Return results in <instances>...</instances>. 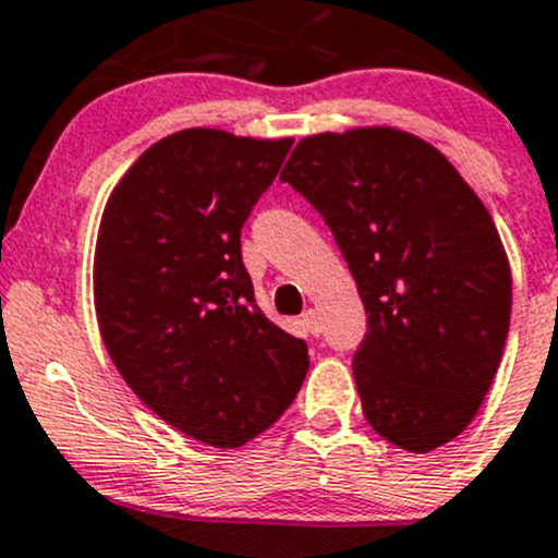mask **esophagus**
Wrapping results in <instances>:
<instances>
[{
  "instance_id": "obj_1",
  "label": "esophagus",
  "mask_w": 558,
  "mask_h": 558,
  "mask_svg": "<svg viewBox=\"0 0 558 558\" xmlns=\"http://www.w3.org/2000/svg\"><path fill=\"white\" fill-rule=\"evenodd\" d=\"M303 322H306V327L312 332H322V317L317 308H306V312H303Z\"/></svg>"
}]
</instances>
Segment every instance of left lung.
<instances>
[{
	"label": "left lung",
	"mask_w": 558,
	"mask_h": 558,
	"mask_svg": "<svg viewBox=\"0 0 558 558\" xmlns=\"http://www.w3.org/2000/svg\"><path fill=\"white\" fill-rule=\"evenodd\" d=\"M357 281L363 413L408 453L475 418L510 327V263L489 209L438 147L392 125L303 136L281 169Z\"/></svg>",
	"instance_id": "8db88e82"
}]
</instances>
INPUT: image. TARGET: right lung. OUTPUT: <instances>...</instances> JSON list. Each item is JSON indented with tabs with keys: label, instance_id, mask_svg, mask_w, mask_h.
Returning a JSON list of instances; mask_svg holds the SVG:
<instances>
[{
	"label": "right lung",
	"instance_id": "obj_1",
	"mask_svg": "<svg viewBox=\"0 0 558 558\" xmlns=\"http://www.w3.org/2000/svg\"><path fill=\"white\" fill-rule=\"evenodd\" d=\"M292 140L185 129L147 147L109 193L94 252L101 341L166 424L239 449L295 400L301 338L255 303L241 226Z\"/></svg>",
	"mask_w": 558,
	"mask_h": 558
}]
</instances>
